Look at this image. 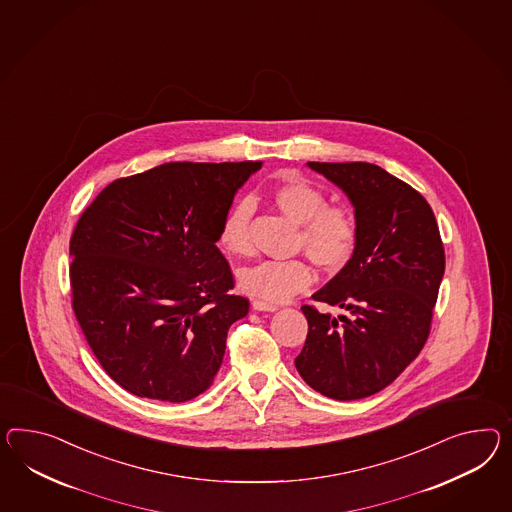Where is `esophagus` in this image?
Segmentation results:
<instances>
[{
	"label": "esophagus",
	"mask_w": 512,
	"mask_h": 512,
	"mask_svg": "<svg viewBox=\"0 0 512 512\" xmlns=\"http://www.w3.org/2000/svg\"><path fill=\"white\" fill-rule=\"evenodd\" d=\"M252 310H256V312H275V310H278V306L271 304V302L254 299V301H252Z\"/></svg>",
	"instance_id": "obj_1"
}]
</instances>
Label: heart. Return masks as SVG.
Wrapping results in <instances>:
<instances>
[{"label": "heart", "instance_id": "b5f03b06", "mask_svg": "<svg viewBox=\"0 0 512 512\" xmlns=\"http://www.w3.org/2000/svg\"><path fill=\"white\" fill-rule=\"evenodd\" d=\"M269 197L288 219L301 224L299 245L319 269L336 273L347 265L358 241V221L349 206L327 204L319 187L297 176L278 182ZM252 211V200L241 198L224 213L219 243L226 252L234 256L250 254ZM237 282L250 297L276 304L308 288L312 271L302 260H265L241 269Z\"/></svg>", "mask_w": 512, "mask_h": 512}]
</instances>
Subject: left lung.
Segmentation results:
<instances>
[{
    "instance_id": "left-lung-1",
    "label": "left lung",
    "mask_w": 512,
    "mask_h": 512,
    "mask_svg": "<svg viewBox=\"0 0 512 512\" xmlns=\"http://www.w3.org/2000/svg\"><path fill=\"white\" fill-rule=\"evenodd\" d=\"M353 204L358 241L351 260L302 306L308 336L295 367L315 392L338 401L377 394L420 354L446 269L429 202L379 165L317 163Z\"/></svg>"
}]
</instances>
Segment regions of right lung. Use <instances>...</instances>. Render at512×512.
Returning <instances> with one entry per match:
<instances>
[{
	"instance_id": "right-lung-1",
	"label": "right lung",
	"mask_w": 512,
	"mask_h": 512,
	"mask_svg": "<svg viewBox=\"0 0 512 512\" xmlns=\"http://www.w3.org/2000/svg\"><path fill=\"white\" fill-rule=\"evenodd\" d=\"M262 161L165 163L118 178L70 239L72 308L105 373L124 390L184 403L206 392L226 334L249 314L217 249L237 189Z\"/></svg>"
}]
</instances>
